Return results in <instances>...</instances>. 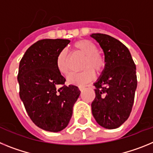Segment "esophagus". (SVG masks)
<instances>
[{"instance_id":"34e87169","label":"esophagus","mask_w":153,"mask_h":153,"mask_svg":"<svg viewBox=\"0 0 153 153\" xmlns=\"http://www.w3.org/2000/svg\"><path fill=\"white\" fill-rule=\"evenodd\" d=\"M78 88H79V90H80V91H83V90L85 88V86L80 85V86H78Z\"/></svg>"}]
</instances>
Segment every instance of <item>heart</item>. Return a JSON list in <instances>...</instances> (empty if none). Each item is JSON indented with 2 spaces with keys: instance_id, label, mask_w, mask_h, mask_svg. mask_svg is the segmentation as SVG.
<instances>
[{
  "instance_id": "1",
  "label": "heart",
  "mask_w": 153,
  "mask_h": 153,
  "mask_svg": "<svg viewBox=\"0 0 153 153\" xmlns=\"http://www.w3.org/2000/svg\"><path fill=\"white\" fill-rule=\"evenodd\" d=\"M73 48L75 51L80 52L85 56L82 68H85L81 72L72 73L68 77L69 84L83 85L91 82L95 78V71L98 74L102 72L105 66L103 57L99 54L96 45L88 40H79L75 42ZM56 66L58 71L62 75H68L70 72L67 52L62 50L58 53L56 58Z\"/></svg>"
}]
</instances>
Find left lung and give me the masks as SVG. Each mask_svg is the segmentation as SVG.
Listing matches in <instances>:
<instances>
[{"label":"left lung","mask_w":153,"mask_h":153,"mask_svg":"<svg viewBox=\"0 0 153 153\" xmlns=\"http://www.w3.org/2000/svg\"><path fill=\"white\" fill-rule=\"evenodd\" d=\"M104 52L105 66L94 83L95 98L91 112L103 128H119L128 119L137 88L136 68L128 49L119 40L91 34Z\"/></svg>","instance_id":"left-lung-1"}]
</instances>
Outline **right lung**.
<instances>
[{
    "mask_svg": "<svg viewBox=\"0 0 153 153\" xmlns=\"http://www.w3.org/2000/svg\"><path fill=\"white\" fill-rule=\"evenodd\" d=\"M69 43L67 39L40 40L20 62V98L33 123L48 132H60L67 127L81 93L77 86L64 85L65 78L56 66L58 53Z\"/></svg>",
    "mask_w": 153,
    "mask_h": 153,
    "instance_id": "right-lung-1",
    "label": "right lung"
}]
</instances>
